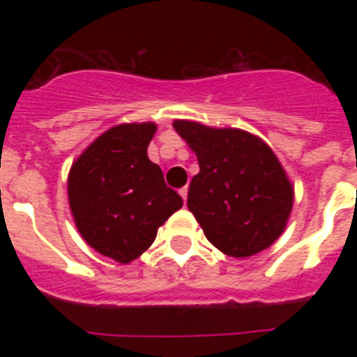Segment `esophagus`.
<instances>
[{
	"label": "esophagus",
	"mask_w": 357,
	"mask_h": 357,
	"mask_svg": "<svg viewBox=\"0 0 357 357\" xmlns=\"http://www.w3.org/2000/svg\"><path fill=\"white\" fill-rule=\"evenodd\" d=\"M179 195H181L183 202H187V195H189V189H187V187H183V189L179 190Z\"/></svg>",
	"instance_id": "1"
}]
</instances>
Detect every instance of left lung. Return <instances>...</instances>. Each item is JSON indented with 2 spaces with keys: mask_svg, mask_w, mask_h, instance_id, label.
I'll return each instance as SVG.
<instances>
[{
  "mask_svg": "<svg viewBox=\"0 0 357 357\" xmlns=\"http://www.w3.org/2000/svg\"><path fill=\"white\" fill-rule=\"evenodd\" d=\"M174 129L200 165L187 207L207 241L237 259L268 248L283 234L294 202L293 183L271 146L237 128L174 120Z\"/></svg>",
  "mask_w": 357,
  "mask_h": 357,
  "instance_id": "8db88e82",
  "label": "left lung"
}]
</instances>
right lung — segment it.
Instances as JSON below:
<instances>
[{"instance_id": "obj_1", "label": "right lung", "mask_w": 357, "mask_h": 357, "mask_svg": "<svg viewBox=\"0 0 357 357\" xmlns=\"http://www.w3.org/2000/svg\"><path fill=\"white\" fill-rule=\"evenodd\" d=\"M155 131L153 122L113 126L86 146L68 174L77 231L89 246L123 265L144 254L157 229L183 206L148 159Z\"/></svg>"}]
</instances>
